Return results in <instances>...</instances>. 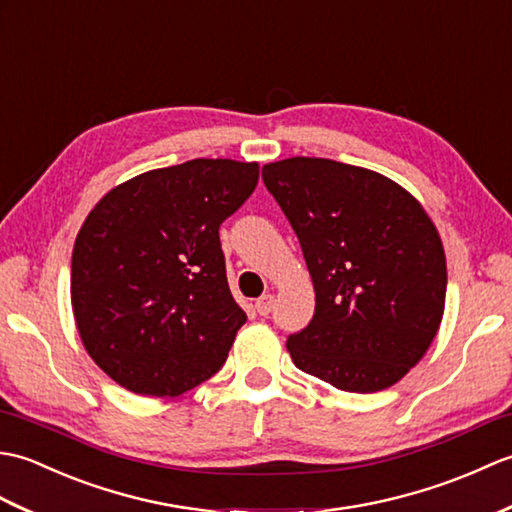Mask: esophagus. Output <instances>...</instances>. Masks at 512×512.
Here are the masks:
<instances>
[{
	"label": "esophagus",
	"instance_id": "esophagus-1",
	"mask_svg": "<svg viewBox=\"0 0 512 512\" xmlns=\"http://www.w3.org/2000/svg\"><path fill=\"white\" fill-rule=\"evenodd\" d=\"M273 306H275V297L273 295H262V297L255 301V310L262 314V317H268V314L273 312Z\"/></svg>",
	"mask_w": 512,
	"mask_h": 512
}]
</instances>
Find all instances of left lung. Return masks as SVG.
I'll return each instance as SVG.
<instances>
[{"mask_svg": "<svg viewBox=\"0 0 512 512\" xmlns=\"http://www.w3.org/2000/svg\"><path fill=\"white\" fill-rule=\"evenodd\" d=\"M310 270L312 321L288 336L292 361L343 391L387 389L436 336L447 262L416 198L376 171L328 158L262 169Z\"/></svg>", "mask_w": 512, "mask_h": 512, "instance_id": "1", "label": "left lung"}]
</instances>
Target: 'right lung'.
<instances>
[{
    "label": "right lung",
    "instance_id": "right-lung-1",
    "mask_svg": "<svg viewBox=\"0 0 512 512\" xmlns=\"http://www.w3.org/2000/svg\"><path fill=\"white\" fill-rule=\"evenodd\" d=\"M257 180V162L195 158L127 180L94 206L72 250V308L85 350L118 385L180 396L220 372L246 323L220 224Z\"/></svg>",
    "mask_w": 512,
    "mask_h": 512
}]
</instances>
